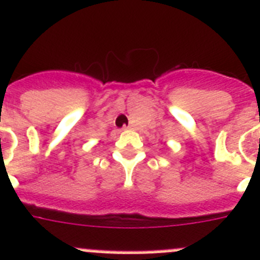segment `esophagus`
Instances as JSON below:
<instances>
[{"instance_id": "1", "label": "esophagus", "mask_w": 260, "mask_h": 260, "mask_svg": "<svg viewBox=\"0 0 260 260\" xmlns=\"http://www.w3.org/2000/svg\"><path fill=\"white\" fill-rule=\"evenodd\" d=\"M128 128H131V125H124V127H123V129H128Z\"/></svg>"}]
</instances>
